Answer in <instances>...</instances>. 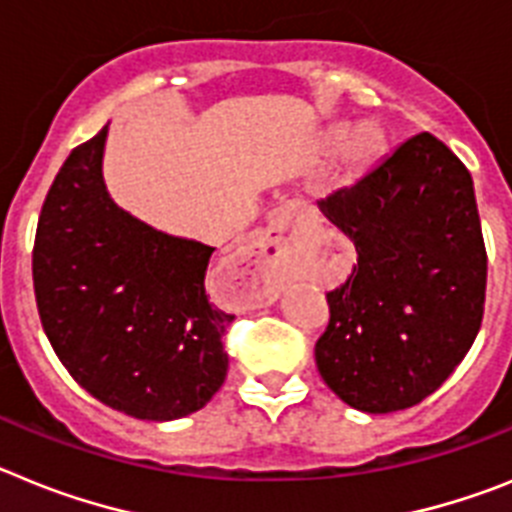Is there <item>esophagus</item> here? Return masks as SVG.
Instances as JSON below:
<instances>
[{
  "label": "esophagus",
  "instance_id": "esophagus-1",
  "mask_svg": "<svg viewBox=\"0 0 512 512\" xmlns=\"http://www.w3.org/2000/svg\"><path fill=\"white\" fill-rule=\"evenodd\" d=\"M301 216L304 213L299 208H281V211L273 216V224H270L268 239L262 244L260 250L252 252V255L244 257V265L257 275L260 281L262 293L273 291L278 283H281L283 273H286L288 257L296 250L299 244V234H296V226L301 224Z\"/></svg>",
  "mask_w": 512,
  "mask_h": 512
}]
</instances>
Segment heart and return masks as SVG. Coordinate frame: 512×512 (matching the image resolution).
Segmentation results:
<instances>
[{"instance_id": "b5f03b06", "label": "heart", "mask_w": 512, "mask_h": 512, "mask_svg": "<svg viewBox=\"0 0 512 512\" xmlns=\"http://www.w3.org/2000/svg\"><path fill=\"white\" fill-rule=\"evenodd\" d=\"M324 144L330 146V149L340 146L342 175L358 177L384 154L386 136L373 123H361V126L350 128V131L345 126H335L327 131Z\"/></svg>"}]
</instances>
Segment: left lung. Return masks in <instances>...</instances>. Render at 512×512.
Masks as SVG:
<instances>
[{"mask_svg": "<svg viewBox=\"0 0 512 512\" xmlns=\"http://www.w3.org/2000/svg\"><path fill=\"white\" fill-rule=\"evenodd\" d=\"M319 211L358 250L327 293L319 373L353 410H407L451 376L482 324L487 252L469 170L417 133Z\"/></svg>", "mask_w": 512, "mask_h": 512, "instance_id": "obj_1", "label": "left lung"}]
</instances>
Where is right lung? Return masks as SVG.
I'll list each match as a JSON object with an SVG mask.
<instances>
[{
	"label": "right lung",
	"instance_id": "add662e5",
	"mask_svg": "<svg viewBox=\"0 0 512 512\" xmlns=\"http://www.w3.org/2000/svg\"><path fill=\"white\" fill-rule=\"evenodd\" d=\"M108 126L71 151L43 203L33 286L43 330L71 379L139 420H180L229 368L231 314L208 304L213 247L159 231L110 198Z\"/></svg>",
	"mask_w": 512,
	"mask_h": 512
}]
</instances>
